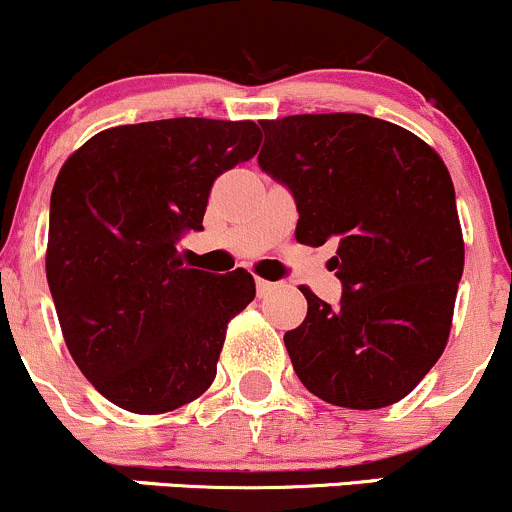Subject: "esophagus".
Here are the masks:
<instances>
[{"label":"esophagus","mask_w":512,"mask_h":512,"mask_svg":"<svg viewBox=\"0 0 512 512\" xmlns=\"http://www.w3.org/2000/svg\"><path fill=\"white\" fill-rule=\"evenodd\" d=\"M276 288H278V285L271 283V280L256 278V293H258V298H266V295L273 293V290H276Z\"/></svg>","instance_id":"obj_1"}]
</instances>
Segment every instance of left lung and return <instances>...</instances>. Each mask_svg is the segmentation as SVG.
I'll use <instances>...</instances> for the list:
<instances>
[{
	"label": "left lung",
	"instance_id": "8db88e82",
	"mask_svg": "<svg viewBox=\"0 0 512 512\" xmlns=\"http://www.w3.org/2000/svg\"><path fill=\"white\" fill-rule=\"evenodd\" d=\"M258 166L293 192L295 239H337L329 268L339 307L310 288L307 317L285 332L295 373L324 403H398L437 364L464 271L454 183L430 144L366 114H293L261 122Z\"/></svg>",
	"mask_w": 512,
	"mask_h": 512
}]
</instances>
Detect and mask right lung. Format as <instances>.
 <instances>
[{
    "mask_svg": "<svg viewBox=\"0 0 512 512\" xmlns=\"http://www.w3.org/2000/svg\"><path fill=\"white\" fill-rule=\"evenodd\" d=\"M254 122L180 117L104 129L51 192L46 276L70 356L109 403L161 415L217 376L227 324L256 295L244 268H185L214 180L251 161Z\"/></svg>",
    "mask_w": 512,
    "mask_h": 512,
    "instance_id": "1",
    "label": "right lung"
}]
</instances>
